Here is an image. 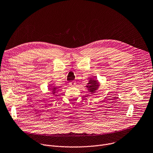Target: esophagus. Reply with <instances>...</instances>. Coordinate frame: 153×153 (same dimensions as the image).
<instances>
[{
    "mask_svg": "<svg viewBox=\"0 0 153 153\" xmlns=\"http://www.w3.org/2000/svg\"><path fill=\"white\" fill-rule=\"evenodd\" d=\"M69 85H71V86H74V85H76V82H74V81H72V82H69Z\"/></svg>",
    "mask_w": 153,
    "mask_h": 153,
    "instance_id": "esophagus-1",
    "label": "esophagus"
}]
</instances>
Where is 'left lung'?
I'll return each mask as SVG.
<instances>
[{
	"label": "left lung",
	"mask_w": 153,
	"mask_h": 153,
	"mask_svg": "<svg viewBox=\"0 0 153 153\" xmlns=\"http://www.w3.org/2000/svg\"><path fill=\"white\" fill-rule=\"evenodd\" d=\"M86 87L88 88V90H89L90 92L93 94L98 88L99 83L98 82V80L90 79V80H89V82L87 84V85Z\"/></svg>",
	"instance_id": "1"
}]
</instances>
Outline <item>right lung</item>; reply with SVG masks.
<instances>
[{"label": "right lung", "mask_w": 153, "mask_h": 153, "mask_svg": "<svg viewBox=\"0 0 153 153\" xmlns=\"http://www.w3.org/2000/svg\"><path fill=\"white\" fill-rule=\"evenodd\" d=\"M50 87H51V86H50ZM56 89H57L56 87H51L50 88H49V90H51V92H52V94H53V95L55 94L56 90Z\"/></svg>", "instance_id": "obj_1"}]
</instances>
